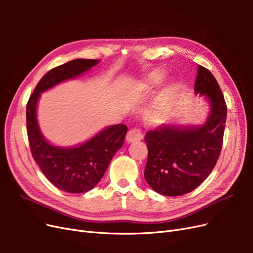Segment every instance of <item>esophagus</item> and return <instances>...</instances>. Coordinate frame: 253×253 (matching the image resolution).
Listing matches in <instances>:
<instances>
[{"instance_id": "1", "label": "esophagus", "mask_w": 253, "mask_h": 253, "mask_svg": "<svg viewBox=\"0 0 253 253\" xmlns=\"http://www.w3.org/2000/svg\"><path fill=\"white\" fill-rule=\"evenodd\" d=\"M143 137V134H142V131L140 127H134V128H131L129 131L127 132L126 134V140L128 142H134V141H137V140H141Z\"/></svg>"}]
</instances>
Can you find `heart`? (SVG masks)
<instances>
[{
  "label": "heart",
  "instance_id": "b5f03b06",
  "mask_svg": "<svg viewBox=\"0 0 253 253\" xmlns=\"http://www.w3.org/2000/svg\"><path fill=\"white\" fill-rule=\"evenodd\" d=\"M164 79H165V74L160 71H155V72L151 73L144 81H145V83H147L148 86H154V85L159 84ZM170 94H171V89H167L162 95H160V97L158 98V100L155 104V113H160L164 110L168 100H169Z\"/></svg>",
  "mask_w": 253,
  "mask_h": 253
}]
</instances>
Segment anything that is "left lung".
<instances>
[{"label":"left lung","mask_w":253,"mask_h":253,"mask_svg":"<svg viewBox=\"0 0 253 253\" xmlns=\"http://www.w3.org/2000/svg\"><path fill=\"white\" fill-rule=\"evenodd\" d=\"M194 90L210 105L204 125L164 124L144 137L149 152L144 178L162 195L179 196L193 191L210 175L220 154L227 105L216 79L202 65Z\"/></svg>","instance_id":"8db88e82"}]
</instances>
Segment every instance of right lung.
<instances>
[{"instance_id": "1", "label": "right lung", "mask_w": 253, "mask_h": 253, "mask_svg": "<svg viewBox=\"0 0 253 253\" xmlns=\"http://www.w3.org/2000/svg\"><path fill=\"white\" fill-rule=\"evenodd\" d=\"M98 63L99 60L94 59H75L52 68L37 84L26 106L27 136L35 162L53 186L68 193H85L100 181L115 153L124 144L127 127L111 126L76 147H57L42 135L37 105L43 91L78 77Z\"/></svg>"}]
</instances>
